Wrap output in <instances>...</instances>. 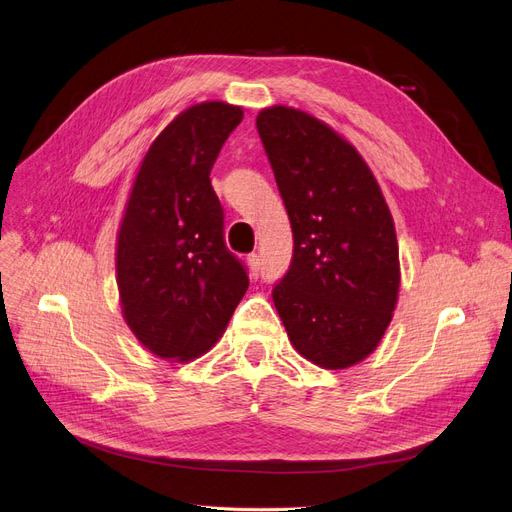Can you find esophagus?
<instances>
[{
    "label": "esophagus",
    "mask_w": 512,
    "mask_h": 512,
    "mask_svg": "<svg viewBox=\"0 0 512 512\" xmlns=\"http://www.w3.org/2000/svg\"><path fill=\"white\" fill-rule=\"evenodd\" d=\"M246 263H249V270H251V276L257 278L259 276V255H249L246 257Z\"/></svg>",
    "instance_id": "obj_1"
}]
</instances>
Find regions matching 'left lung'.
I'll return each mask as SVG.
<instances>
[{
    "instance_id": "1",
    "label": "left lung",
    "mask_w": 512,
    "mask_h": 512,
    "mask_svg": "<svg viewBox=\"0 0 512 512\" xmlns=\"http://www.w3.org/2000/svg\"><path fill=\"white\" fill-rule=\"evenodd\" d=\"M257 130L295 240L276 312L310 363L354 367L380 346L399 301V240L382 187L358 149L308 111L266 107Z\"/></svg>"
}]
</instances>
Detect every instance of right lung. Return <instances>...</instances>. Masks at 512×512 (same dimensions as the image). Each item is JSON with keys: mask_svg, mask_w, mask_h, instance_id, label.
<instances>
[{"mask_svg": "<svg viewBox=\"0 0 512 512\" xmlns=\"http://www.w3.org/2000/svg\"><path fill=\"white\" fill-rule=\"evenodd\" d=\"M244 111L225 101L183 109L151 141L116 238V282L128 329L164 361L189 363L223 335L249 289L225 249L208 175Z\"/></svg>", "mask_w": 512, "mask_h": 512, "instance_id": "right-lung-1", "label": "right lung"}]
</instances>
